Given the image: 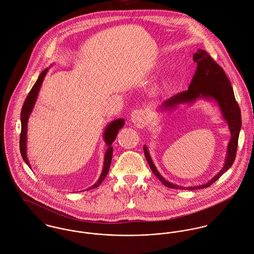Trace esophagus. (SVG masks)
Here are the masks:
<instances>
[{"instance_id": "esophagus-1", "label": "esophagus", "mask_w": 254, "mask_h": 254, "mask_svg": "<svg viewBox=\"0 0 254 254\" xmlns=\"http://www.w3.org/2000/svg\"><path fill=\"white\" fill-rule=\"evenodd\" d=\"M130 121L137 127H143L148 122V115L144 110H134L130 115Z\"/></svg>"}]
</instances>
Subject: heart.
<instances>
[{
	"label": "heart",
	"instance_id": "obj_1",
	"mask_svg": "<svg viewBox=\"0 0 254 254\" xmlns=\"http://www.w3.org/2000/svg\"><path fill=\"white\" fill-rule=\"evenodd\" d=\"M169 83H170V82H169V81H166V82H165V84H164V85H169Z\"/></svg>",
	"mask_w": 254,
	"mask_h": 254
}]
</instances>
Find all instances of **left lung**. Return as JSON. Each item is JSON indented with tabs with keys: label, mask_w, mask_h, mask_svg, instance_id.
<instances>
[{
	"label": "left lung",
	"mask_w": 254,
	"mask_h": 254,
	"mask_svg": "<svg viewBox=\"0 0 254 254\" xmlns=\"http://www.w3.org/2000/svg\"><path fill=\"white\" fill-rule=\"evenodd\" d=\"M194 62L197 63V70L192 79V82L186 91L180 92L173 95L169 99L165 100L159 110L161 111H170L174 110L180 104H192L198 99H207L213 100L218 105L223 119L229 126L231 132V139L229 141L227 147L225 164L222 169L215 174L209 181L198 186H189L183 187L165 179L157 168L155 167L148 147L144 145V154L146 160L152 169L153 173L159 178V180L168 188L179 189V190H196L209 187L213 182H215L222 174H224L230 169L235 161L239 134L242 127V117L241 110L236 101L233 87L229 79L226 76L224 70L211 58V57L204 50H197V53L193 56Z\"/></svg>",
	"instance_id": "left-lung-1"
}]
</instances>
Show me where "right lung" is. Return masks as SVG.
Instances as JSON below:
<instances>
[{
    "mask_svg": "<svg viewBox=\"0 0 254 254\" xmlns=\"http://www.w3.org/2000/svg\"><path fill=\"white\" fill-rule=\"evenodd\" d=\"M49 68L45 69L39 76L38 80L36 81L35 85H33L32 89L30 90L25 102L22 106L21 109V114H20V120H21V133H20V140H19V147H20V153L22 156V159L24 160V162L28 165L29 168H31L30 163H29L28 158H27V126H28V120L30 115L32 113L34 106L36 104L37 98H38V94L40 91V88L42 86V84L44 82V79L48 73ZM125 125V120L124 119H118L115 120L113 122H111L110 124H108L105 127V130L103 132V140L106 143L107 145V149L104 155V163H103V169L102 172L99 176V179L97 180V182L95 184H93L92 186H90L89 188H87V190L90 189H94L97 188L102 181L105 179L110 166H111V161H112V157H113V144L114 141L117 137V134L119 132V130L124 127Z\"/></svg>",
    "mask_w": 254,
    "mask_h": 254,
    "instance_id": "right-lung-1",
    "label": "right lung"
}]
</instances>
